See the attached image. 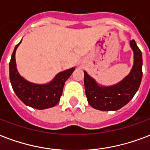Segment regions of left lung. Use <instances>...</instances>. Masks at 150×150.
Wrapping results in <instances>:
<instances>
[{
	"label": "left lung",
	"instance_id": "obj_1",
	"mask_svg": "<svg viewBox=\"0 0 150 150\" xmlns=\"http://www.w3.org/2000/svg\"><path fill=\"white\" fill-rule=\"evenodd\" d=\"M133 51V65L128 75L117 83L104 86L84 72V87L88 104L100 111H116L134 96L142 79V54L134 40L129 42Z\"/></svg>",
	"mask_w": 150,
	"mask_h": 150
}]
</instances>
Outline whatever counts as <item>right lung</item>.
I'll return each mask as SVG.
<instances>
[{
    "label": "right lung",
    "instance_id": "obj_1",
    "mask_svg": "<svg viewBox=\"0 0 150 150\" xmlns=\"http://www.w3.org/2000/svg\"><path fill=\"white\" fill-rule=\"evenodd\" d=\"M21 41L22 39L15 46L9 62V79L12 88L17 96L29 107L39 110L54 107L60 100L65 82L75 67L59 72L46 83H34L28 81L19 74L15 59L16 50Z\"/></svg>",
    "mask_w": 150,
    "mask_h": 150
}]
</instances>
